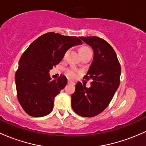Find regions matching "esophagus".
Segmentation results:
<instances>
[{
  "label": "esophagus",
  "mask_w": 146,
  "mask_h": 146,
  "mask_svg": "<svg viewBox=\"0 0 146 146\" xmlns=\"http://www.w3.org/2000/svg\"><path fill=\"white\" fill-rule=\"evenodd\" d=\"M68 84H75V83H74V82H72V81H70V80H68Z\"/></svg>",
  "instance_id": "1"
}]
</instances>
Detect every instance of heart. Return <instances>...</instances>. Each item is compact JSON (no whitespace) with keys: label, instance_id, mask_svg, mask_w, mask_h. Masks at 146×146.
I'll list each match as a JSON object with an SVG mask.
<instances>
[{"label":"heart","instance_id":"heart-1","mask_svg":"<svg viewBox=\"0 0 146 146\" xmlns=\"http://www.w3.org/2000/svg\"><path fill=\"white\" fill-rule=\"evenodd\" d=\"M91 49L89 48V47H86V46H83L82 47L80 50V54L83 53V52H87V51H90ZM66 55V53L65 54V55ZM66 76L68 77L69 78H71V79H75V78H77L78 74V70L75 69V68H70V69H68L66 70Z\"/></svg>","mask_w":146,"mask_h":146}]
</instances>
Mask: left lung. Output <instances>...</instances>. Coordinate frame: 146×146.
Wrapping results in <instances>:
<instances>
[{"instance_id": "1", "label": "left lung", "mask_w": 146, "mask_h": 146, "mask_svg": "<svg viewBox=\"0 0 146 146\" xmlns=\"http://www.w3.org/2000/svg\"><path fill=\"white\" fill-rule=\"evenodd\" d=\"M94 50V60L86 80H92L91 87L81 82L76 85L71 95V106L83 117H94L106 109L118 88L121 65L113 48L105 40L98 36H80Z\"/></svg>"}]
</instances>
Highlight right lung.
I'll list each match as a JSON object with an SVG mask.
<instances>
[{"mask_svg": "<svg viewBox=\"0 0 146 146\" xmlns=\"http://www.w3.org/2000/svg\"><path fill=\"white\" fill-rule=\"evenodd\" d=\"M82 44L76 36L50 32L35 40L23 52L15 82L19 102L28 115L42 117L52 111L55 97L66 85L67 79L61 75L52 80L49 70L60 63L67 50Z\"/></svg>", "mask_w": 146, "mask_h": 146, "instance_id": "right-lung-1", "label": "right lung"}]
</instances>
